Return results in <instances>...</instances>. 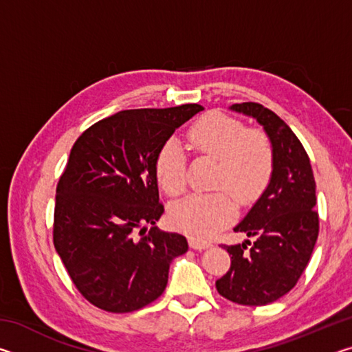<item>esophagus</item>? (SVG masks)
Listing matches in <instances>:
<instances>
[{"label":"esophagus","instance_id":"1","mask_svg":"<svg viewBox=\"0 0 352 352\" xmlns=\"http://www.w3.org/2000/svg\"><path fill=\"white\" fill-rule=\"evenodd\" d=\"M189 245L195 250H204V248L211 247V242L201 241L199 237H189Z\"/></svg>","mask_w":352,"mask_h":352}]
</instances>
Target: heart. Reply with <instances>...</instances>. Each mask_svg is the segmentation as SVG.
I'll return each mask as SVG.
<instances>
[{"label": "heart", "instance_id": "heart-1", "mask_svg": "<svg viewBox=\"0 0 352 352\" xmlns=\"http://www.w3.org/2000/svg\"><path fill=\"white\" fill-rule=\"evenodd\" d=\"M186 138L197 157L216 160L212 188L219 190L192 194L172 205L169 219L178 230L208 237L236 216V205L226 190L239 201H250L265 189L275 170V148L262 130L247 129L241 119L220 111L197 119ZM155 175L169 197H178L186 189V160L175 140L160 147Z\"/></svg>", "mask_w": 352, "mask_h": 352}]
</instances>
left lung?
<instances>
[{
    "label": "left lung",
    "instance_id": "left-lung-1",
    "mask_svg": "<svg viewBox=\"0 0 352 352\" xmlns=\"http://www.w3.org/2000/svg\"><path fill=\"white\" fill-rule=\"evenodd\" d=\"M231 109L264 126L275 148V170L264 194L234 228L254 241L222 243L231 264L216 289L236 305L265 306L295 287L317 243L320 217L314 210V172L301 141L276 113L256 102Z\"/></svg>",
    "mask_w": 352,
    "mask_h": 352
}]
</instances>
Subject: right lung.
<instances>
[{
    "label": "right lung",
    "instance_id": "add662e5",
    "mask_svg": "<svg viewBox=\"0 0 352 352\" xmlns=\"http://www.w3.org/2000/svg\"><path fill=\"white\" fill-rule=\"evenodd\" d=\"M199 104L124 110L88 127L57 183L52 241L80 295L102 311L151 305L168 284L186 237L164 233L155 158ZM153 228L146 231V226Z\"/></svg>",
    "mask_w": 352,
    "mask_h": 352
}]
</instances>
